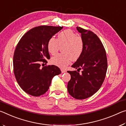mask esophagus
Here are the masks:
<instances>
[{
	"label": "esophagus",
	"instance_id": "esophagus-1",
	"mask_svg": "<svg viewBox=\"0 0 126 126\" xmlns=\"http://www.w3.org/2000/svg\"><path fill=\"white\" fill-rule=\"evenodd\" d=\"M61 71H62V73H65V72H67V71H66L65 69H62Z\"/></svg>",
	"mask_w": 126,
	"mask_h": 126
}]
</instances>
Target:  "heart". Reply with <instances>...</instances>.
Listing matches in <instances>:
<instances>
[{
	"mask_svg": "<svg viewBox=\"0 0 126 126\" xmlns=\"http://www.w3.org/2000/svg\"><path fill=\"white\" fill-rule=\"evenodd\" d=\"M63 54H57L51 59L53 64L65 68L70 61L78 60L82 54L84 43L82 38L70 29L65 30L58 34L57 39L51 37L47 44V49L50 54L54 55L58 52L61 47Z\"/></svg>",
	"mask_w": 126,
	"mask_h": 126,
	"instance_id": "1",
	"label": "heart"
}]
</instances>
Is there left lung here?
<instances>
[{"label": "left lung", "instance_id": "left-lung-1", "mask_svg": "<svg viewBox=\"0 0 126 126\" xmlns=\"http://www.w3.org/2000/svg\"><path fill=\"white\" fill-rule=\"evenodd\" d=\"M84 43L82 54L72 67L83 71H68L71 78L67 88L69 94L77 99H84L99 90L106 77L107 59L103 44L98 36L89 30L76 28ZM77 70V71H78Z\"/></svg>", "mask_w": 126, "mask_h": 126}]
</instances>
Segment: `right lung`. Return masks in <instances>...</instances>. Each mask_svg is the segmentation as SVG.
I'll return each instance as SVG.
<instances>
[{"mask_svg":"<svg viewBox=\"0 0 126 126\" xmlns=\"http://www.w3.org/2000/svg\"><path fill=\"white\" fill-rule=\"evenodd\" d=\"M63 27L40 25L29 30L21 38L14 51L13 70L18 84L23 91L38 97L48 90L52 78L61 73L56 65L41 67L50 59L49 39Z\"/></svg>","mask_w":126,"mask_h":126,"instance_id":"add662e5","label":"right lung"}]
</instances>
